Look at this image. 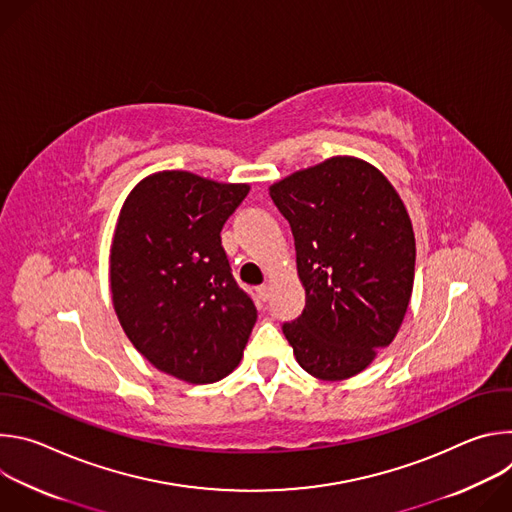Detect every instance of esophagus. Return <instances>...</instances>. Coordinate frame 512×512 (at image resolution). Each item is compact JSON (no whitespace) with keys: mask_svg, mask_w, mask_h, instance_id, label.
I'll list each match as a JSON object with an SVG mask.
<instances>
[{"mask_svg":"<svg viewBox=\"0 0 512 512\" xmlns=\"http://www.w3.org/2000/svg\"><path fill=\"white\" fill-rule=\"evenodd\" d=\"M257 291H259V298H261L263 302H267V300H269V296H271V285H269V283H265V285H261Z\"/></svg>","mask_w":512,"mask_h":512,"instance_id":"esophagus-1","label":"esophagus"}]
</instances>
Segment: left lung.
Returning a JSON list of instances; mask_svg holds the SVG:
<instances>
[{
	"label": "left lung",
	"mask_w": 512,
	"mask_h": 512,
	"mask_svg": "<svg viewBox=\"0 0 512 512\" xmlns=\"http://www.w3.org/2000/svg\"><path fill=\"white\" fill-rule=\"evenodd\" d=\"M296 243L306 308L283 334L320 381L362 373L405 318L415 275L407 208L373 164L334 156L269 186Z\"/></svg>",
	"instance_id": "8db88e82"
}]
</instances>
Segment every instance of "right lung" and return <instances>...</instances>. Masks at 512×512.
<instances>
[{
  "instance_id": "obj_1",
  "label": "right lung",
  "mask_w": 512,
  "mask_h": 512,
  "mask_svg": "<svg viewBox=\"0 0 512 512\" xmlns=\"http://www.w3.org/2000/svg\"><path fill=\"white\" fill-rule=\"evenodd\" d=\"M249 190L164 170L137 182L121 206L109 255L115 314L137 352L184 383L233 373L257 322L221 245Z\"/></svg>"
}]
</instances>
